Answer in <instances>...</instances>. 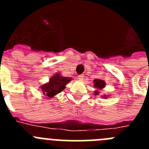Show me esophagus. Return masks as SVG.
<instances>
[{
  "instance_id": "esophagus-1",
  "label": "esophagus",
  "mask_w": 149,
  "mask_h": 149,
  "mask_svg": "<svg viewBox=\"0 0 149 149\" xmlns=\"http://www.w3.org/2000/svg\"><path fill=\"white\" fill-rule=\"evenodd\" d=\"M84 74H81V75H79V76H78V77H77V79H78V81H82L83 80H84Z\"/></svg>"
}]
</instances>
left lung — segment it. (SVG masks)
I'll list each match as a JSON object with an SVG mask.
<instances>
[{
  "instance_id": "1",
  "label": "left lung",
  "mask_w": 149,
  "mask_h": 149,
  "mask_svg": "<svg viewBox=\"0 0 149 149\" xmlns=\"http://www.w3.org/2000/svg\"><path fill=\"white\" fill-rule=\"evenodd\" d=\"M94 83V86L93 87L95 89V90L94 91V95H99V91L103 90L104 88H105L106 86V82H105L104 80H101V79H95L93 81ZM110 95H101V98H104V99L107 98H110Z\"/></svg>"
}]
</instances>
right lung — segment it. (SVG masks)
<instances>
[{
  "instance_id": "right-lung-1",
  "label": "right lung",
  "mask_w": 149,
  "mask_h": 149,
  "mask_svg": "<svg viewBox=\"0 0 149 149\" xmlns=\"http://www.w3.org/2000/svg\"><path fill=\"white\" fill-rule=\"evenodd\" d=\"M72 77H63L59 72H56L49 78L48 82L39 86L42 95L45 98H52L65 89L67 84L72 81Z\"/></svg>"
}]
</instances>
